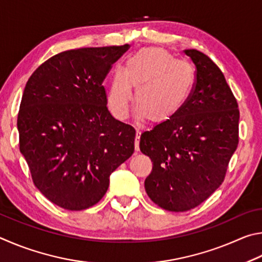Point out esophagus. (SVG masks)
<instances>
[{
	"label": "esophagus",
	"instance_id": "34e87169",
	"mask_svg": "<svg viewBox=\"0 0 262 262\" xmlns=\"http://www.w3.org/2000/svg\"><path fill=\"white\" fill-rule=\"evenodd\" d=\"M140 135H141L140 130H138V128H137V131H136V140H135V149L137 150V152H138V150H139V140H140Z\"/></svg>",
	"mask_w": 262,
	"mask_h": 262
}]
</instances>
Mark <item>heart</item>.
Wrapping results in <instances>:
<instances>
[{
	"label": "heart",
	"instance_id": "1",
	"mask_svg": "<svg viewBox=\"0 0 262 262\" xmlns=\"http://www.w3.org/2000/svg\"><path fill=\"white\" fill-rule=\"evenodd\" d=\"M195 79L193 66L176 59L166 49H140L127 59L122 71L115 73L107 95L108 107L116 118H125L131 87H135V103L141 116L153 124L164 123L185 107Z\"/></svg>",
	"mask_w": 262,
	"mask_h": 262
}]
</instances>
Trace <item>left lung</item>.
I'll list each match as a JSON object with an SVG mask.
<instances>
[{
  "instance_id": "1",
  "label": "left lung",
  "mask_w": 262,
  "mask_h": 262,
  "mask_svg": "<svg viewBox=\"0 0 262 262\" xmlns=\"http://www.w3.org/2000/svg\"><path fill=\"white\" fill-rule=\"evenodd\" d=\"M184 53L196 69L191 98L175 117L143 132L139 144L153 162L145 190L170 212L204 203L222 184L238 145L239 110L222 71L199 50Z\"/></svg>"
}]
</instances>
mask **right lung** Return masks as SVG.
I'll return each instance as SVG.
<instances>
[{
  "mask_svg": "<svg viewBox=\"0 0 262 262\" xmlns=\"http://www.w3.org/2000/svg\"><path fill=\"white\" fill-rule=\"evenodd\" d=\"M128 45L67 50L32 73L17 126L38 190L68 210L102 199L112 172L135 152L136 131L107 108L102 82Z\"/></svg>",
  "mask_w": 262,
  "mask_h": 262,
  "instance_id": "add662e5",
  "label": "right lung"
}]
</instances>
